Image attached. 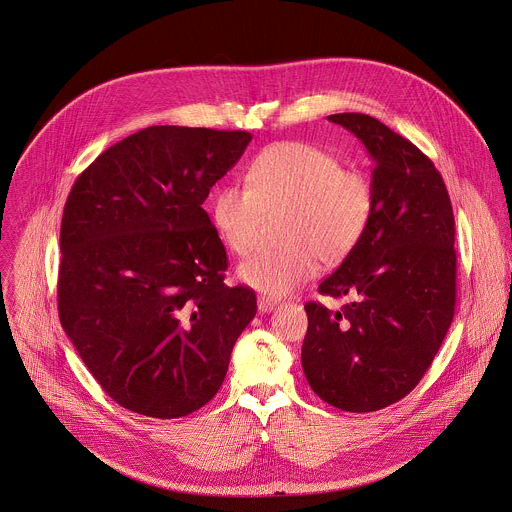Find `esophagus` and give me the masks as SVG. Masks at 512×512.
Listing matches in <instances>:
<instances>
[{
  "label": "esophagus",
  "instance_id": "1",
  "mask_svg": "<svg viewBox=\"0 0 512 512\" xmlns=\"http://www.w3.org/2000/svg\"><path fill=\"white\" fill-rule=\"evenodd\" d=\"M277 300L271 298V296H259L257 298V306H259V312H271L277 308Z\"/></svg>",
  "mask_w": 512,
  "mask_h": 512
}]
</instances>
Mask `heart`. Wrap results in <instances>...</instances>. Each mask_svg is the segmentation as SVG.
Masks as SVG:
<instances>
[{
	"instance_id": "1",
	"label": "heart",
	"mask_w": 512,
	"mask_h": 512,
	"mask_svg": "<svg viewBox=\"0 0 512 512\" xmlns=\"http://www.w3.org/2000/svg\"><path fill=\"white\" fill-rule=\"evenodd\" d=\"M245 182L220 186L212 200V222L231 253L247 255L265 216L283 212V245L245 259L241 283L284 296L312 279L318 261L340 265L363 241L375 214L369 178L345 169L340 157L304 141H281L261 151Z\"/></svg>"
}]
</instances>
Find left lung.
Masks as SVG:
<instances>
[{"instance_id":"left-lung-1","label":"left lung","mask_w":512,"mask_h":512,"mask_svg":"<svg viewBox=\"0 0 512 512\" xmlns=\"http://www.w3.org/2000/svg\"><path fill=\"white\" fill-rule=\"evenodd\" d=\"M369 151L375 214L359 247L318 286L353 296L338 312L306 302L302 369L345 412L406 397L432 365L455 310V222L442 174L408 139L365 114H336Z\"/></svg>"}]
</instances>
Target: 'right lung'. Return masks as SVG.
<instances>
[{"label":"right lung","instance_id":"right-lung-1","mask_svg":"<svg viewBox=\"0 0 512 512\" xmlns=\"http://www.w3.org/2000/svg\"><path fill=\"white\" fill-rule=\"evenodd\" d=\"M247 131L153 125L82 172L60 224L58 316L108 397L180 418L220 391L255 318L249 286L224 284L226 247L202 208Z\"/></svg>","mask_w":512,"mask_h":512}]
</instances>
